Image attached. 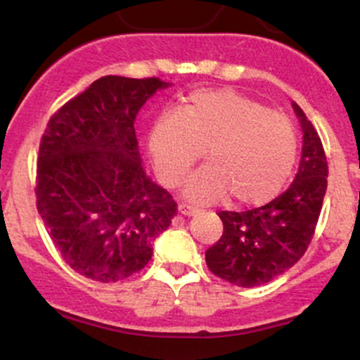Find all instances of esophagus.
I'll use <instances>...</instances> for the list:
<instances>
[{
  "mask_svg": "<svg viewBox=\"0 0 360 360\" xmlns=\"http://www.w3.org/2000/svg\"><path fill=\"white\" fill-rule=\"evenodd\" d=\"M177 210H179L181 214H184V217H194L200 210L196 208V206L193 205H186V203H181L179 206H177Z\"/></svg>",
  "mask_w": 360,
  "mask_h": 360,
  "instance_id": "34e87169",
  "label": "esophagus"
}]
</instances>
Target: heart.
<instances>
[{
    "instance_id": "heart-1",
    "label": "heart",
    "mask_w": 360,
    "mask_h": 360,
    "mask_svg": "<svg viewBox=\"0 0 360 360\" xmlns=\"http://www.w3.org/2000/svg\"><path fill=\"white\" fill-rule=\"evenodd\" d=\"M203 147L210 164L188 177V200L212 203L232 194L238 205H262L291 174L298 134L288 117L237 91L200 89L181 113L167 110L155 120L148 148L160 181L176 186Z\"/></svg>"
}]
</instances>
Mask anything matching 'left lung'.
<instances>
[{"label": "left lung", "mask_w": 360, "mask_h": 360, "mask_svg": "<svg viewBox=\"0 0 360 360\" xmlns=\"http://www.w3.org/2000/svg\"><path fill=\"white\" fill-rule=\"evenodd\" d=\"M292 110L303 130L301 160L292 184L259 208L218 213L223 235L205 254L210 271L237 286H260L291 269L315 233L328 166L315 127L295 101Z\"/></svg>", "instance_id": "left-lung-1"}]
</instances>
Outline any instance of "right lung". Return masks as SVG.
I'll use <instances>...</instances> for the list:
<instances>
[{
	"label": "right lung",
	"instance_id": "right-lung-1",
	"mask_svg": "<svg viewBox=\"0 0 360 360\" xmlns=\"http://www.w3.org/2000/svg\"><path fill=\"white\" fill-rule=\"evenodd\" d=\"M169 86L105 76L49 120L37 208L62 259L81 276L117 283L143 269L174 218L176 201L142 166L134 127L148 98Z\"/></svg>",
	"mask_w": 360,
	"mask_h": 360
}]
</instances>
